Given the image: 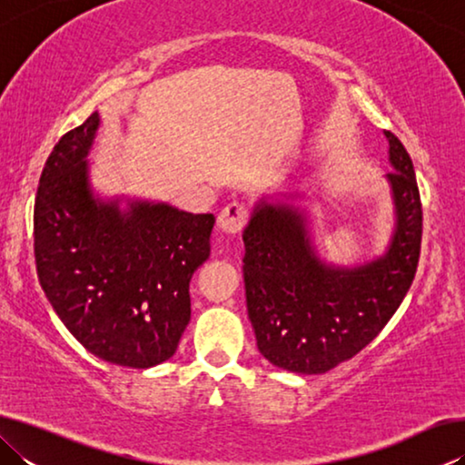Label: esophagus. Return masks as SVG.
<instances>
[{"instance_id":"obj_1","label":"esophagus","mask_w":465,"mask_h":465,"mask_svg":"<svg viewBox=\"0 0 465 465\" xmlns=\"http://www.w3.org/2000/svg\"><path fill=\"white\" fill-rule=\"evenodd\" d=\"M246 222H248V211L240 203L227 204V207L217 217L219 230L227 235L240 233L243 230V225H246Z\"/></svg>"}]
</instances>
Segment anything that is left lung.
<instances>
[{"mask_svg":"<svg viewBox=\"0 0 465 465\" xmlns=\"http://www.w3.org/2000/svg\"><path fill=\"white\" fill-rule=\"evenodd\" d=\"M388 139L385 174L393 230L383 254L355 264L320 258L303 193L266 194L242 233L248 318L258 351L293 373H326L355 357L388 324L412 285L420 254L422 209L412 160Z\"/></svg>","mask_w":465,"mask_h":465,"instance_id":"obj_1","label":"left lung"}]
</instances>
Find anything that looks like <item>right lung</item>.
<instances>
[{
    "label": "right lung",
    "instance_id": "add662e5",
    "mask_svg": "<svg viewBox=\"0 0 465 465\" xmlns=\"http://www.w3.org/2000/svg\"><path fill=\"white\" fill-rule=\"evenodd\" d=\"M100 121L92 113L65 133L45 163L36 272L53 310L92 355L147 369L174 355L191 322L188 282L209 258L215 217L94 191L88 155Z\"/></svg>",
    "mask_w": 465,
    "mask_h": 465
}]
</instances>
